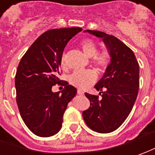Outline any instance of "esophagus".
I'll return each mask as SVG.
<instances>
[{
    "instance_id": "34e87169",
    "label": "esophagus",
    "mask_w": 155,
    "mask_h": 155,
    "mask_svg": "<svg viewBox=\"0 0 155 155\" xmlns=\"http://www.w3.org/2000/svg\"><path fill=\"white\" fill-rule=\"evenodd\" d=\"M78 94L79 95H83L84 94V92L82 91V90H78Z\"/></svg>"
}]
</instances>
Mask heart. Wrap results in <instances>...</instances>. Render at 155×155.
Returning <instances> with one entry per match:
<instances>
[{"instance_id":"heart-1","label":"heart","mask_w":155,"mask_h":155,"mask_svg":"<svg viewBox=\"0 0 155 155\" xmlns=\"http://www.w3.org/2000/svg\"><path fill=\"white\" fill-rule=\"evenodd\" d=\"M80 46L86 55L92 57V61L99 69L105 70L110 66L111 63V56L107 50L98 51V47L93 40L85 39L81 41ZM60 65L62 68L66 67V55L62 54L60 58ZM97 73L91 69L76 70L69 77V82L72 85L79 89H85L91 86L97 80Z\"/></svg>"}]
</instances>
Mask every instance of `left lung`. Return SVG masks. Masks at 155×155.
<instances>
[{"mask_svg": "<svg viewBox=\"0 0 155 155\" xmlns=\"http://www.w3.org/2000/svg\"><path fill=\"white\" fill-rule=\"evenodd\" d=\"M102 38L111 56V63L95 88L99 96L85 93L90 107L82 112L89 128L110 133L119 128L130 113L140 87L139 64L130 48L113 35L97 30H85Z\"/></svg>", "mask_w": 155, "mask_h": 155, "instance_id": "1", "label": "left lung"}]
</instances>
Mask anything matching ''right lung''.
Here are the masks:
<instances>
[{
	"mask_svg": "<svg viewBox=\"0 0 155 155\" xmlns=\"http://www.w3.org/2000/svg\"><path fill=\"white\" fill-rule=\"evenodd\" d=\"M82 31L79 27L54 29L42 34L21 58L15 74L16 102L30 130L48 137L60 130L67 106L77 89L59 79L60 58L68 42ZM58 84L64 90L53 93Z\"/></svg>",
	"mask_w": 155,
	"mask_h": 155,
	"instance_id": "obj_1",
	"label": "right lung"
}]
</instances>
